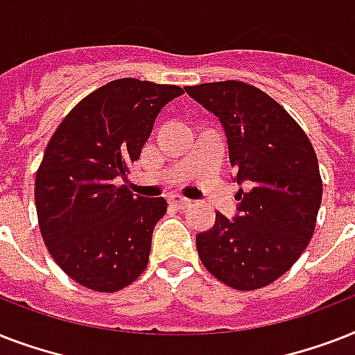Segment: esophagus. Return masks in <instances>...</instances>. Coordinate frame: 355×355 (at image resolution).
Segmentation results:
<instances>
[{"instance_id": "34e87169", "label": "esophagus", "mask_w": 355, "mask_h": 355, "mask_svg": "<svg viewBox=\"0 0 355 355\" xmlns=\"http://www.w3.org/2000/svg\"><path fill=\"white\" fill-rule=\"evenodd\" d=\"M167 200H169V205L175 206L177 210H186V208L191 206V200L184 199V197H180V195H171Z\"/></svg>"}]
</instances>
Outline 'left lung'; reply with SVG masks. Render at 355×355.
Returning a JSON list of instances; mask_svg holds the SVG:
<instances>
[{
  "instance_id": "obj_1",
  "label": "left lung",
  "mask_w": 355,
  "mask_h": 355,
  "mask_svg": "<svg viewBox=\"0 0 355 355\" xmlns=\"http://www.w3.org/2000/svg\"><path fill=\"white\" fill-rule=\"evenodd\" d=\"M219 118L234 180L241 188L236 216L216 214L197 234L206 269L223 284L252 291L280 278L306 250L322 200L313 145L298 123L256 86L239 80L184 88Z\"/></svg>"
}]
</instances>
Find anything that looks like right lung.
I'll use <instances>...</instances> for the list:
<instances>
[{
	"label": "right lung",
	"instance_id": "1",
	"mask_svg": "<svg viewBox=\"0 0 355 355\" xmlns=\"http://www.w3.org/2000/svg\"><path fill=\"white\" fill-rule=\"evenodd\" d=\"M184 90L118 79L62 119L36 173L38 225L58 267L80 286L119 291L147 267L164 197H134L119 178L138 160L156 116Z\"/></svg>",
	"mask_w": 355,
	"mask_h": 355
}]
</instances>
